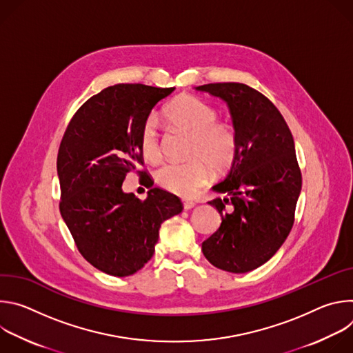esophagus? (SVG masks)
Listing matches in <instances>:
<instances>
[{
  "label": "esophagus",
  "mask_w": 353,
  "mask_h": 353,
  "mask_svg": "<svg viewBox=\"0 0 353 353\" xmlns=\"http://www.w3.org/2000/svg\"><path fill=\"white\" fill-rule=\"evenodd\" d=\"M181 203H183V208L184 210H191V208L195 207V203H194V201H191V199H183Z\"/></svg>",
  "instance_id": "1"
}]
</instances>
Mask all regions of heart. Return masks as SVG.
I'll use <instances>...</instances> for the list:
<instances>
[{
	"label": "heart",
	"instance_id": "b5f03b06",
	"mask_svg": "<svg viewBox=\"0 0 353 353\" xmlns=\"http://www.w3.org/2000/svg\"><path fill=\"white\" fill-rule=\"evenodd\" d=\"M165 117L172 127L190 135L184 162H166L155 173L158 185L179 196H191L210 180V168L225 172L237 154V135L232 125L216 121L218 112L204 100L184 94L166 108ZM142 157L157 162L162 157V142L155 124L149 117L139 134Z\"/></svg>",
	"mask_w": 353,
	"mask_h": 353
}]
</instances>
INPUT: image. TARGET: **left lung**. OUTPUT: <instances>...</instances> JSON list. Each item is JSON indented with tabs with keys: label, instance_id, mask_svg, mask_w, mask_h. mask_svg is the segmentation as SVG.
<instances>
[{
	"label": "left lung",
	"instance_id": "obj_1",
	"mask_svg": "<svg viewBox=\"0 0 353 353\" xmlns=\"http://www.w3.org/2000/svg\"><path fill=\"white\" fill-rule=\"evenodd\" d=\"M196 90L228 103L237 154L214 190L228 196L210 201L219 229L203 243L205 259L219 270L243 274L265 264L286 240L301 190L292 132L271 100L239 82L207 83Z\"/></svg>",
	"mask_w": 353,
	"mask_h": 353
}]
</instances>
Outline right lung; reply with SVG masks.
I'll list each match as a JSON object with an SVG mask.
<instances>
[{
    "mask_svg": "<svg viewBox=\"0 0 353 353\" xmlns=\"http://www.w3.org/2000/svg\"><path fill=\"white\" fill-rule=\"evenodd\" d=\"M176 88L117 83L77 110L60 143V212L82 257L99 271L128 276L155 253L161 225L180 214L174 194L154 187L145 199L121 190L130 172L149 179L139 148L141 128Z\"/></svg>",
    "mask_w": 353,
    "mask_h": 353,
    "instance_id": "obj_1",
    "label": "right lung"
}]
</instances>
